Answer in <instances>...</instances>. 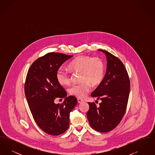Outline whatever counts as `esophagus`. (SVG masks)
Wrapping results in <instances>:
<instances>
[{
    "label": "esophagus",
    "mask_w": 155,
    "mask_h": 155,
    "mask_svg": "<svg viewBox=\"0 0 155 155\" xmlns=\"http://www.w3.org/2000/svg\"><path fill=\"white\" fill-rule=\"evenodd\" d=\"M77 101H78V103H81L82 102H84L82 99H81L80 98H78L77 99Z\"/></svg>",
    "instance_id": "1"
}]
</instances>
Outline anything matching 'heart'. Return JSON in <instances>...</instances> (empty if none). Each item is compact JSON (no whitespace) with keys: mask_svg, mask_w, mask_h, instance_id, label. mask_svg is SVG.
<instances>
[{"mask_svg":"<svg viewBox=\"0 0 155 155\" xmlns=\"http://www.w3.org/2000/svg\"><path fill=\"white\" fill-rule=\"evenodd\" d=\"M68 67L73 71L80 72L81 82L71 85L68 89V92L71 95L83 98L91 90V84L95 86L99 84L103 80L104 63L98 57L79 56L68 64ZM56 78L61 85H67L70 82V74L63 69H59L58 71Z\"/></svg>","mask_w":155,"mask_h":155,"instance_id":"b5f03b06","label":"heart"}]
</instances>
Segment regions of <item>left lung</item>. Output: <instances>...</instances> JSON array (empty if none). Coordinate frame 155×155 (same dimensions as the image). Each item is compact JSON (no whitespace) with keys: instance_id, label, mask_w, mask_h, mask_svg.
I'll return each instance as SVG.
<instances>
[{"instance_id":"left-lung-1","label":"left lung","mask_w":155,"mask_h":155,"mask_svg":"<svg viewBox=\"0 0 155 155\" xmlns=\"http://www.w3.org/2000/svg\"><path fill=\"white\" fill-rule=\"evenodd\" d=\"M106 73L103 80L91 94L101 100L99 106L88 102L87 116L91 127L97 131L107 133L115 128L125 114L130 91L127 71L121 61L106 51Z\"/></svg>"}]
</instances>
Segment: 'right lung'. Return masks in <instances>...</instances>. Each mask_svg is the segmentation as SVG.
Segmentation results:
<instances>
[{"instance_id": "1", "label": "right lung", "mask_w": 155, "mask_h": 155, "mask_svg": "<svg viewBox=\"0 0 155 155\" xmlns=\"http://www.w3.org/2000/svg\"><path fill=\"white\" fill-rule=\"evenodd\" d=\"M63 53L51 52L37 59L27 75L24 91L30 110L36 123L45 133L59 135L66 131L70 113L77 104V98L66 97L56 73L66 60L72 58ZM65 97L63 104H56V98Z\"/></svg>"}]
</instances>
